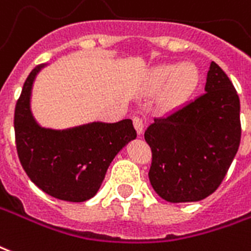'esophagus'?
<instances>
[{"label": "esophagus", "mask_w": 251, "mask_h": 251, "mask_svg": "<svg viewBox=\"0 0 251 251\" xmlns=\"http://www.w3.org/2000/svg\"><path fill=\"white\" fill-rule=\"evenodd\" d=\"M133 124H134V127L138 135H141L144 133V120L141 117H134L133 118Z\"/></svg>", "instance_id": "obj_1"}]
</instances>
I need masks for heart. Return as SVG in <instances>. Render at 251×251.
Listing matches in <instances>:
<instances>
[{"instance_id":"heart-1","label":"heart","mask_w":251,"mask_h":251,"mask_svg":"<svg viewBox=\"0 0 251 251\" xmlns=\"http://www.w3.org/2000/svg\"><path fill=\"white\" fill-rule=\"evenodd\" d=\"M200 82V72L196 65H161L150 75V89L159 92L168 86L166 103L178 106L192 96Z\"/></svg>"}]
</instances>
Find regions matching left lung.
Segmentation results:
<instances>
[{"label":"left lung","instance_id":"obj_1","mask_svg":"<svg viewBox=\"0 0 251 251\" xmlns=\"http://www.w3.org/2000/svg\"><path fill=\"white\" fill-rule=\"evenodd\" d=\"M205 92L145 131L151 149L149 179L168 202L201 201L224 181L241 141L239 98L224 70L211 62Z\"/></svg>","mask_w":251,"mask_h":251}]
</instances>
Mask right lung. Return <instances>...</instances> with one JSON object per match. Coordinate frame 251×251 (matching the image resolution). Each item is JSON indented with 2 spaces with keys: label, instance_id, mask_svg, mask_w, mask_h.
Here are the masks:
<instances>
[{
  "label": "right lung",
  "instance_id": "add662e5",
  "mask_svg": "<svg viewBox=\"0 0 251 251\" xmlns=\"http://www.w3.org/2000/svg\"><path fill=\"white\" fill-rule=\"evenodd\" d=\"M30 72L14 110L18 158L31 182L46 194L69 202L96 196L117 153L137 137L131 120L93 122L68 130L41 127L30 111V93L37 73Z\"/></svg>",
  "mask_w": 251,
  "mask_h": 251
}]
</instances>
